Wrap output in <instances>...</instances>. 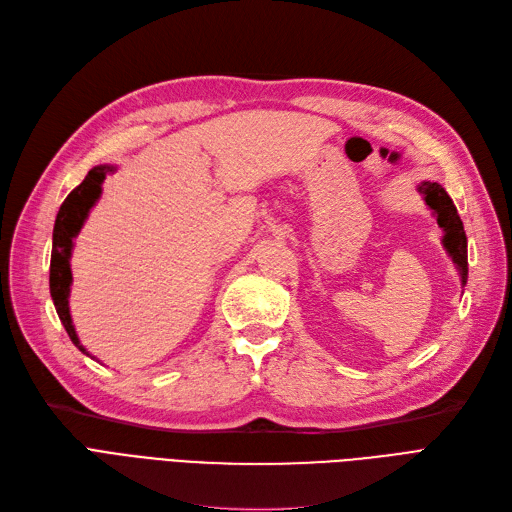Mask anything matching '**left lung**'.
<instances>
[{"mask_svg":"<svg viewBox=\"0 0 512 512\" xmlns=\"http://www.w3.org/2000/svg\"><path fill=\"white\" fill-rule=\"evenodd\" d=\"M417 191L421 193L425 206L430 208L436 217V223L442 229L444 251H447V255L453 261V266L461 280V287H466V283H468V240H466V232H464V223H461V219H459L453 200L438 183H430V180H423V183L417 187Z\"/></svg>","mask_w":512,"mask_h":512,"instance_id":"obj_1","label":"left lung"}]
</instances>
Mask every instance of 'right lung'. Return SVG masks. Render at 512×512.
<instances>
[{
	"mask_svg": "<svg viewBox=\"0 0 512 512\" xmlns=\"http://www.w3.org/2000/svg\"><path fill=\"white\" fill-rule=\"evenodd\" d=\"M117 172V166H110V163H102V166H95L89 170L85 180L65 197L61 204L55 229H53V255H51V298L57 308V315L68 332L70 340L78 346V349L89 355L91 353L80 344V338L76 334V327L72 323L70 315V291H72V251H74V240L80 234L82 225L87 223L91 208L97 204L102 197V185L108 174ZM95 359V357H91Z\"/></svg>",
	"mask_w": 512,
	"mask_h": 512,
	"instance_id": "add662e5",
	"label": "right lung"
}]
</instances>
